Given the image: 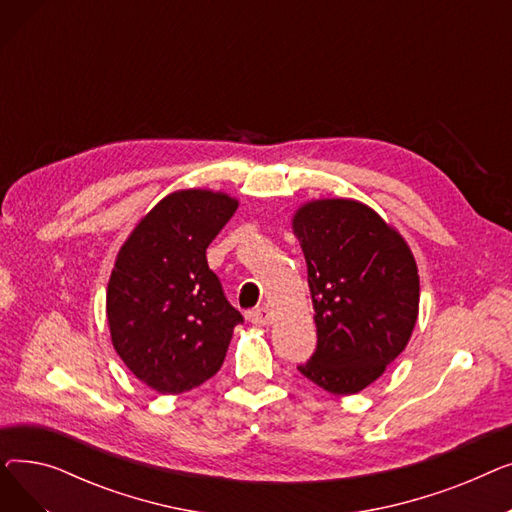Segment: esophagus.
<instances>
[{"mask_svg":"<svg viewBox=\"0 0 512 512\" xmlns=\"http://www.w3.org/2000/svg\"><path fill=\"white\" fill-rule=\"evenodd\" d=\"M247 319L255 326H267V324H270V319H272V311L267 307H259V309L249 311Z\"/></svg>","mask_w":512,"mask_h":512,"instance_id":"obj_1","label":"esophagus"}]
</instances>
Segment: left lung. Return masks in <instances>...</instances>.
Listing matches in <instances>:
<instances>
[{
  "label": "left lung",
  "instance_id": "obj_1",
  "mask_svg": "<svg viewBox=\"0 0 512 512\" xmlns=\"http://www.w3.org/2000/svg\"><path fill=\"white\" fill-rule=\"evenodd\" d=\"M307 261L317 348L299 371L332 394H357L402 351L419 313L415 257L392 226L353 199H319L292 220Z\"/></svg>",
  "mask_w": 512,
  "mask_h": 512
}]
</instances>
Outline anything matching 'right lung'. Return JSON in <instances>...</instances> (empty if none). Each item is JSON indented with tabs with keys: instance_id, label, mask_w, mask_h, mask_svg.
<instances>
[{
	"instance_id": "right-lung-1",
	"label": "right lung",
	"mask_w": 512,
	"mask_h": 512,
	"mask_svg": "<svg viewBox=\"0 0 512 512\" xmlns=\"http://www.w3.org/2000/svg\"><path fill=\"white\" fill-rule=\"evenodd\" d=\"M238 201L213 191L161 199L122 245L107 284V324L120 359L159 394H182L220 371L242 315L205 251Z\"/></svg>"
}]
</instances>
